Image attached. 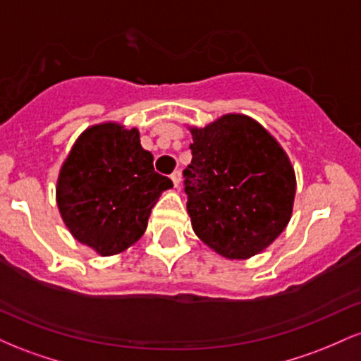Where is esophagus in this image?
I'll return each instance as SVG.
<instances>
[{
  "label": "esophagus",
  "instance_id": "1",
  "mask_svg": "<svg viewBox=\"0 0 361 361\" xmlns=\"http://www.w3.org/2000/svg\"><path fill=\"white\" fill-rule=\"evenodd\" d=\"M171 181H173V186H175V188H178V186H180V183H181V173L180 171L173 173Z\"/></svg>",
  "mask_w": 361,
  "mask_h": 361
}]
</instances>
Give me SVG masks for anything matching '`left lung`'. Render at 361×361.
I'll return each mask as SVG.
<instances>
[{"label":"left lung","mask_w":361,"mask_h":361,"mask_svg":"<svg viewBox=\"0 0 361 361\" xmlns=\"http://www.w3.org/2000/svg\"><path fill=\"white\" fill-rule=\"evenodd\" d=\"M188 130L193 157L183 176L195 234L227 259L259 255L292 217L297 181L287 152L243 114Z\"/></svg>","instance_id":"left-lung-1"}]
</instances>
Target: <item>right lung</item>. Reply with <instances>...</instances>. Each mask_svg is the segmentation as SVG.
<instances>
[{"label":"right lung","mask_w":361,"mask_h":361,"mask_svg":"<svg viewBox=\"0 0 361 361\" xmlns=\"http://www.w3.org/2000/svg\"><path fill=\"white\" fill-rule=\"evenodd\" d=\"M152 161L135 127L103 122L81 132L56 185L57 209L76 241L100 256L118 255L139 241L152 207L173 186Z\"/></svg>","instance_id":"obj_1"}]
</instances>
